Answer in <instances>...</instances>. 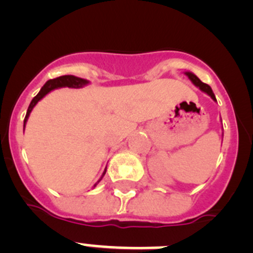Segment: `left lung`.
Wrapping results in <instances>:
<instances>
[{"label": "left lung", "instance_id": "obj_1", "mask_svg": "<svg viewBox=\"0 0 253 253\" xmlns=\"http://www.w3.org/2000/svg\"><path fill=\"white\" fill-rule=\"evenodd\" d=\"M184 75H186V76L188 77L189 80H191L192 84H193L194 86L198 87V88L201 89V91H203L204 93H207V94H208V96H211L212 101L216 102V98H215V94L212 93V89H211V87L209 86V84H204V82H202L201 80H199L198 77H197L196 75L193 74V72L186 71V72H184Z\"/></svg>", "mask_w": 253, "mask_h": 253}]
</instances>
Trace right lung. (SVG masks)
<instances>
[{
  "label": "right lung",
  "mask_w": 253,
  "mask_h": 253,
  "mask_svg": "<svg viewBox=\"0 0 253 253\" xmlns=\"http://www.w3.org/2000/svg\"><path fill=\"white\" fill-rule=\"evenodd\" d=\"M89 84L88 80L81 79V77H76V76H74V75H65V76H60V77H56V79H52V80H49V81H46L45 82L44 86L41 88L39 93L37 94L33 99H32L31 104H29V107H28V111H27L26 118H24V126H23L26 127V123H27V121H28L29 116H31V112L33 111V108L37 106V103H38L41 99L44 98V97L46 96L49 92L54 91V89H56V88H61V87H70V88H82V87H84L86 84ZM106 171H107V167H106V169H104L102 177L99 178V181L103 178V176L106 174ZM98 182H97V183H98ZM97 183L94 184L93 187H96Z\"/></svg>",
  "instance_id": "1"
}]
</instances>
